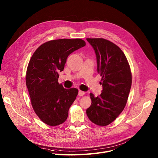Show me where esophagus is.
Instances as JSON below:
<instances>
[{
  "label": "esophagus",
  "mask_w": 158,
  "mask_h": 158,
  "mask_svg": "<svg viewBox=\"0 0 158 158\" xmlns=\"http://www.w3.org/2000/svg\"><path fill=\"white\" fill-rule=\"evenodd\" d=\"M85 94V92L81 91V90H79L78 91V96H82Z\"/></svg>",
  "instance_id": "1"
}]
</instances>
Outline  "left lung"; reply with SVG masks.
I'll use <instances>...</instances> for the list:
<instances>
[{
  "label": "left lung",
  "instance_id": "left-lung-1",
  "mask_svg": "<svg viewBox=\"0 0 158 158\" xmlns=\"http://www.w3.org/2000/svg\"><path fill=\"white\" fill-rule=\"evenodd\" d=\"M87 41L96 55L103 90L97 97L90 93L92 103L86 112L92 123L105 126L114 121L126 105L131 73L124 53L116 44L103 38H87Z\"/></svg>",
  "mask_w": 158,
  "mask_h": 158
}]
</instances>
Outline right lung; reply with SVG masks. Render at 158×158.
Wrapping results in <instances>:
<instances>
[{"mask_svg":"<svg viewBox=\"0 0 158 158\" xmlns=\"http://www.w3.org/2000/svg\"><path fill=\"white\" fill-rule=\"evenodd\" d=\"M81 39L52 40L41 44L33 53L28 65L26 85L35 113L51 126L66 121L68 111L78 90L65 89L58 83L69 55L83 47Z\"/></svg>","mask_w":158,"mask_h":158,"instance_id":"add662e5","label":"right lung"}]
</instances>
